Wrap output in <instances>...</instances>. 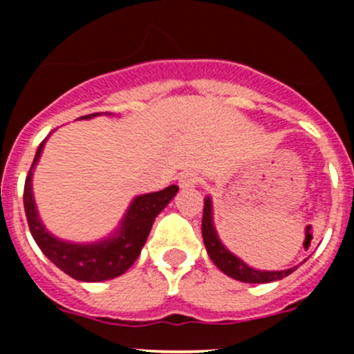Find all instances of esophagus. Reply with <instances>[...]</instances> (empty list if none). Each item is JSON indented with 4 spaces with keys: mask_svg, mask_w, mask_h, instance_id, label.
Masks as SVG:
<instances>
[{
    "mask_svg": "<svg viewBox=\"0 0 354 354\" xmlns=\"http://www.w3.org/2000/svg\"><path fill=\"white\" fill-rule=\"evenodd\" d=\"M197 183H198V176L197 173H194V171H187V173H183L180 176V187L185 188V190L194 188Z\"/></svg>",
    "mask_w": 354,
    "mask_h": 354,
    "instance_id": "esophagus-1",
    "label": "esophagus"
}]
</instances>
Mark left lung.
Segmentation results:
<instances>
[{
    "label": "left lung",
    "mask_w": 354,
    "mask_h": 354,
    "mask_svg": "<svg viewBox=\"0 0 354 354\" xmlns=\"http://www.w3.org/2000/svg\"><path fill=\"white\" fill-rule=\"evenodd\" d=\"M202 236L207 253H209L210 260L216 263L217 269L223 270L226 276L233 277V279L241 281V283H272V281L284 279V277L298 269V266H296L284 270H259L250 267L240 257L231 253L221 241L219 234H217L216 224H214V205L210 197L203 198Z\"/></svg>",
    "instance_id": "obj_1"
}]
</instances>
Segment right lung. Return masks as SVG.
I'll return each instance as SVG.
<instances>
[{
	"instance_id": "obj_1",
	"label": "right lung",
	"mask_w": 354,
	"mask_h": 354,
	"mask_svg": "<svg viewBox=\"0 0 354 354\" xmlns=\"http://www.w3.org/2000/svg\"><path fill=\"white\" fill-rule=\"evenodd\" d=\"M99 114L101 113L87 114L78 120H92ZM46 140H42V144L37 147L24 188L25 216H27L28 227H30L35 243L58 269H62L63 272L77 281L101 283V281L121 276L138 259L156 217L162 212L164 207L173 200L180 188L176 185H171L160 192L137 195L128 205L116 230L102 240L91 241V243H75V241L62 240L49 230H46L44 223L39 217L34 192H32V176H34L35 166L44 151Z\"/></svg>"
}]
</instances>
